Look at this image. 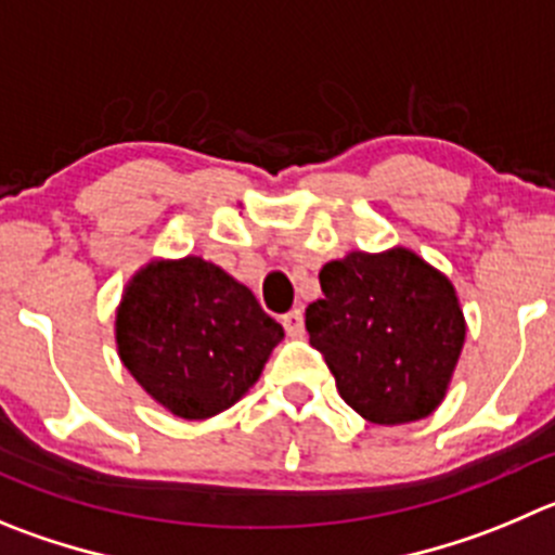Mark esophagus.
Instances as JSON below:
<instances>
[{
  "mask_svg": "<svg viewBox=\"0 0 555 555\" xmlns=\"http://www.w3.org/2000/svg\"><path fill=\"white\" fill-rule=\"evenodd\" d=\"M282 325H284V331H287V336H293V339L304 336V312L301 309H293V312L284 314Z\"/></svg>",
  "mask_w": 555,
  "mask_h": 555,
  "instance_id": "34e87169",
  "label": "esophagus"
}]
</instances>
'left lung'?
Wrapping results in <instances>:
<instances>
[{
	"label": "left lung",
	"instance_id": "left-lung-1",
	"mask_svg": "<svg viewBox=\"0 0 555 555\" xmlns=\"http://www.w3.org/2000/svg\"><path fill=\"white\" fill-rule=\"evenodd\" d=\"M320 287L307 331L341 400L372 424L418 422L441 405L465 341L443 273L397 246L325 262Z\"/></svg>",
	"mask_w": 555,
	"mask_h": 555
}]
</instances>
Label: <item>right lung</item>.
Here are the masks:
<instances>
[{"label":"right lung","instance_id":"add662e5","mask_svg":"<svg viewBox=\"0 0 555 555\" xmlns=\"http://www.w3.org/2000/svg\"><path fill=\"white\" fill-rule=\"evenodd\" d=\"M114 328L126 370L180 418L235 405L284 336L251 289L202 257L144 266L126 287Z\"/></svg>","mask_w":555,"mask_h":555}]
</instances>
